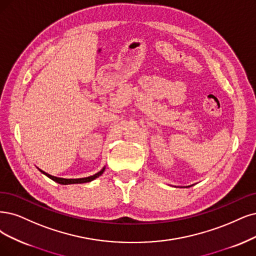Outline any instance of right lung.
<instances>
[{
    "label": "right lung",
    "mask_w": 256,
    "mask_h": 256,
    "mask_svg": "<svg viewBox=\"0 0 256 256\" xmlns=\"http://www.w3.org/2000/svg\"><path fill=\"white\" fill-rule=\"evenodd\" d=\"M40 170V168H39ZM104 170H106V168H103L100 172L96 173L92 176H88V177H84V178H78V179H66V178H60V177H54V176H52L50 174L45 173L44 171H42V170H40L41 173H43L44 175H46L47 177H50V179H52L54 182H58L60 184H84V182H90L92 180H94V179H96L97 177L101 176L104 172Z\"/></svg>",
    "instance_id": "1"
}]
</instances>
